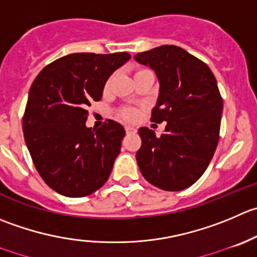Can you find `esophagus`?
Here are the masks:
<instances>
[{
    "label": "esophagus",
    "mask_w": 257,
    "mask_h": 257,
    "mask_svg": "<svg viewBox=\"0 0 257 257\" xmlns=\"http://www.w3.org/2000/svg\"><path fill=\"white\" fill-rule=\"evenodd\" d=\"M125 132H126V133H128V134L136 133L137 129L134 128V126H132V125H125Z\"/></svg>",
    "instance_id": "esophagus-1"
}]
</instances>
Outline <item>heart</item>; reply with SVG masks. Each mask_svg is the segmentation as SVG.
I'll list each match as a JSON object with an SVG mask.
<instances>
[{"label": "heart", "instance_id": "1", "mask_svg": "<svg viewBox=\"0 0 257 257\" xmlns=\"http://www.w3.org/2000/svg\"><path fill=\"white\" fill-rule=\"evenodd\" d=\"M144 71L147 70H144V69H138V70H136L134 78L138 76L139 74L144 73ZM111 81H113V76H110V78L105 81V84H104V90H109V88H110L111 85ZM116 116H118L119 119H121V120L133 121L138 118V110H137L136 108H132V106H123V108L116 110Z\"/></svg>", "mask_w": 257, "mask_h": 257}]
</instances>
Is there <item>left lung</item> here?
Segmentation results:
<instances>
[{"label": "left lung", "instance_id": "1", "mask_svg": "<svg viewBox=\"0 0 257 257\" xmlns=\"http://www.w3.org/2000/svg\"><path fill=\"white\" fill-rule=\"evenodd\" d=\"M134 59L153 69L161 85L151 120L167 121L161 137L139 128V169L153 186L182 191L205 173L220 139L223 103L217 81L205 62L174 45L138 52Z\"/></svg>", "mask_w": 257, "mask_h": 257}]
</instances>
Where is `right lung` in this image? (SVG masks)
<instances>
[{"label":"right lung","instance_id":"obj_1","mask_svg":"<svg viewBox=\"0 0 257 257\" xmlns=\"http://www.w3.org/2000/svg\"><path fill=\"white\" fill-rule=\"evenodd\" d=\"M129 59L128 52L70 54L45 66L32 83L25 142L41 178L60 195L84 197L108 181L125 131L110 119L99 129L85 121L105 81Z\"/></svg>","mask_w":257,"mask_h":257}]
</instances>
